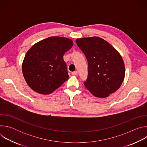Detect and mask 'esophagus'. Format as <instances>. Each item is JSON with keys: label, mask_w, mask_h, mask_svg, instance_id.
Returning <instances> with one entry per match:
<instances>
[{"label": "esophagus", "mask_w": 147, "mask_h": 147, "mask_svg": "<svg viewBox=\"0 0 147 147\" xmlns=\"http://www.w3.org/2000/svg\"><path fill=\"white\" fill-rule=\"evenodd\" d=\"M71 73H72V74H73V75H74V76H77V74H78V72H77V71H75L72 72Z\"/></svg>", "instance_id": "obj_1"}]
</instances>
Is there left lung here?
<instances>
[{"label":"left lung","mask_w":147,"mask_h":147,"mask_svg":"<svg viewBox=\"0 0 147 147\" xmlns=\"http://www.w3.org/2000/svg\"><path fill=\"white\" fill-rule=\"evenodd\" d=\"M76 42L88 61V73L84 82L95 96L106 98L121 86L125 67L120 53L105 40L97 36L77 39Z\"/></svg>","instance_id":"1"}]
</instances>
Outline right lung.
Here are the masks:
<instances>
[{
	"mask_svg": "<svg viewBox=\"0 0 147 147\" xmlns=\"http://www.w3.org/2000/svg\"><path fill=\"white\" fill-rule=\"evenodd\" d=\"M73 45L69 38L51 36L38 42L28 51L22 71L32 90L40 94H50L68 80L63 55Z\"/></svg>",
	"mask_w": 147,
	"mask_h": 147,
	"instance_id": "obj_1",
	"label": "right lung"
}]
</instances>
